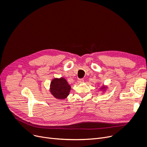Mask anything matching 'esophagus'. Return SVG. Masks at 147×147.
<instances>
[{"label":"esophagus","mask_w":147,"mask_h":147,"mask_svg":"<svg viewBox=\"0 0 147 147\" xmlns=\"http://www.w3.org/2000/svg\"><path fill=\"white\" fill-rule=\"evenodd\" d=\"M77 82H78V84L83 83V82H84V80H83V79H78V81H77Z\"/></svg>","instance_id":"34e87169"}]
</instances>
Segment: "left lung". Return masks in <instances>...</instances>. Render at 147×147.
<instances>
[{"label": "left lung", "instance_id": "1", "mask_svg": "<svg viewBox=\"0 0 147 147\" xmlns=\"http://www.w3.org/2000/svg\"><path fill=\"white\" fill-rule=\"evenodd\" d=\"M107 89H108V86H105V85H103V86H101L100 88H99V90L100 91L103 92H106L107 90Z\"/></svg>", "mask_w": 147, "mask_h": 147}]
</instances>
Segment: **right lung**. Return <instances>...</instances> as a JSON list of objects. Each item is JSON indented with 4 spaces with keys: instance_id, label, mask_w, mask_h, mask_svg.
Listing matches in <instances>:
<instances>
[{
    "instance_id": "1",
    "label": "right lung",
    "mask_w": 147,
    "mask_h": 147,
    "mask_svg": "<svg viewBox=\"0 0 147 147\" xmlns=\"http://www.w3.org/2000/svg\"><path fill=\"white\" fill-rule=\"evenodd\" d=\"M71 86L64 77L54 78L51 82L49 91L57 99H65L70 94Z\"/></svg>"
}]
</instances>
